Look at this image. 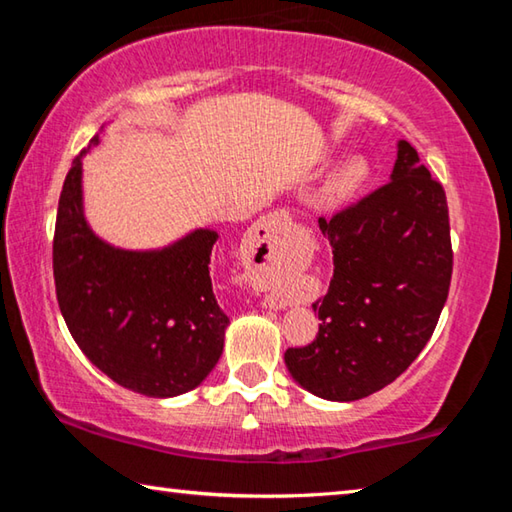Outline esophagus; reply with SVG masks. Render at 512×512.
<instances>
[{
    "instance_id": "esophagus-1",
    "label": "esophagus",
    "mask_w": 512,
    "mask_h": 512,
    "mask_svg": "<svg viewBox=\"0 0 512 512\" xmlns=\"http://www.w3.org/2000/svg\"><path fill=\"white\" fill-rule=\"evenodd\" d=\"M291 228V214L287 210H275L259 219L250 232L246 235V248L248 253L257 257L268 271L271 268H280L284 264V237ZM268 305L271 307H284L287 305V298L280 289L271 291L268 296Z\"/></svg>"
}]
</instances>
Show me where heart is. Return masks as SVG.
<instances>
[{"label":"heart","mask_w":512,"mask_h":512,"mask_svg":"<svg viewBox=\"0 0 512 512\" xmlns=\"http://www.w3.org/2000/svg\"><path fill=\"white\" fill-rule=\"evenodd\" d=\"M366 176H368L366 162L354 158V160L345 162L343 167L336 171V176L332 180V187L339 194H348V192H352V189H357L363 183V180H366Z\"/></svg>","instance_id":"b5f03b06"}]
</instances>
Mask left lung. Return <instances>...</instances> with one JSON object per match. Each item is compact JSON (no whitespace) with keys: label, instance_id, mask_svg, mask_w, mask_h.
<instances>
[{"label":"left lung","instance_id":"8db88e82","mask_svg":"<svg viewBox=\"0 0 512 512\" xmlns=\"http://www.w3.org/2000/svg\"><path fill=\"white\" fill-rule=\"evenodd\" d=\"M318 225L334 255L314 302L323 323L284 361L309 393L352 402L400 377L438 325L454 266L447 196L402 140L391 183Z\"/></svg>","mask_w":512,"mask_h":512}]
</instances>
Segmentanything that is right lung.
Instances as JSON below:
<instances>
[{"label": "right lung", "mask_w": 512, "mask_h": 512, "mask_svg": "<svg viewBox=\"0 0 512 512\" xmlns=\"http://www.w3.org/2000/svg\"><path fill=\"white\" fill-rule=\"evenodd\" d=\"M99 142V133L92 144ZM60 192L54 282L69 334L94 366L146 397L196 388L223 352L228 316L210 277L219 235L196 230L164 250L133 253L92 235L81 207V158Z\"/></svg>", "instance_id": "add662e5"}]
</instances>
